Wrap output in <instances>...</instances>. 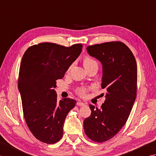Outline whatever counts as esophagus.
<instances>
[{
  "label": "esophagus",
  "mask_w": 156,
  "mask_h": 156,
  "mask_svg": "<svg viewBox=\"0 0 156 156\" xmlns=\"http://www.w3.org/2000/svg\"><path fill=\"white\" fill-rule=\"evenodd\" d=\"M77 105L79 106H85V104L81 102V101H78V102L77 103Z\"/></svg>",
  "instance_id": "esophagus-1"
}]
</instances>
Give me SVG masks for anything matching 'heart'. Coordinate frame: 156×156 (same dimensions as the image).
I'll use <instances>...</instances> for the list:
<instances>
[{
    "mask_svg": "<svg viewBox=\"0 0 156 156\" xmlns=\"http://www.w3.org/2000/svg\"><path fill=\"white\" fill-rule=\"evenodd\" d=\"M94 65H98V63L96 62V60L94 58H92V57L90 56H86L84 57L83 65L85 69L90 67V66H93ZM89 90H90V89L87 87H80V88H78L77 90V93L78 94V95H79V96L81 97H85L86 96L87 93Z\"/></svg>",
    "mask_w": 156,
    "mask_h": 156,
    "instance_id": "heart-1",
    "label": "heart"
}]
</instances>
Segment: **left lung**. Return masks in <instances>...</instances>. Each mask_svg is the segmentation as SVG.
<instances>
[{
    "label": "left lung",
    "mask_w": 156,
    "mask_h": 156,
    "mask_svg": "<svg viewBox=\"0 0 156 156\" xmlns=\"http://www.w3.org/2000/svg\"><path fill=\"white\" fill-rule=\"evenodd\" d=\"M86 49L102 64L101 88L106 95L100 109L90 104L91 114L83 127L91 140L101 143L114 137L128 120L136 96L137 66L131 50L121 42L94 44Z\"/></svg>",
    "instance_id": "left-lung-1"
}]
</instances>
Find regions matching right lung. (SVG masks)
Listing matches in <instances>:
<instances>
[{"label": "right lung", "mask_w": 156, "mask_h": 156, "mask_svg": "<svg viewBox=\"0 0 156 156\" xmlns=\"http://www.w3.org/2000/svg\"><path fill=\"white\" fill-rule=\"evenodd\" d=\"M82 47L81 44L65 47L44 42L29 47L23 56L18 88L23 116L30 131L40 141L53 144L62 138L66 115L77 101L71 98L58 101L55 88Z\"/></svg>", "instance_id": "obj_1"}]
</instances>
